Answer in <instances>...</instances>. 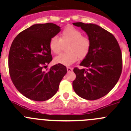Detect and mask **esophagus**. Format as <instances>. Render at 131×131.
I'll return each mask as SVG.
<instances>
[{
	"mask_svg": "<svg viewBox=\"0 0 131 131\" xmlns=\"http://www.w3.org/2000/svg\"><path fill=\"white\" fill-rule=\"evenodd\" d=\"M67 70H68V71H73V68H71V67H67Z\"/></svg>",
	"mask_w": 131,
	"mask_h": 131,
	"instance_id": "obj_1",
	"label": "esophagus"
}]
</instances>
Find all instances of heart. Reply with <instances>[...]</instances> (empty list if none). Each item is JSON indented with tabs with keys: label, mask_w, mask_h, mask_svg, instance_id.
<instances>
[{
	"label": "heart",
	"mask_w": 131,
	"mask_h": 131,
	"mask_svg": "<svg viewBox=\"0 0 131 131\" xmlns=\"http://www.w3.org/2000/svg\"><path fill=\"white\" fill-rule=\"evenodd\" d=\"M68 43V52L61 53L54 58L56 63L70 66L78 59H83L89 53L91 49V40L89 38L83 36L81 31L73 27L68 26L63 29L60 35V38L57 36H53L49 42V48L55 54L60 53L63 43Z\"/></svg>",
	"instance_id": "obj_1"
}]
</instances>
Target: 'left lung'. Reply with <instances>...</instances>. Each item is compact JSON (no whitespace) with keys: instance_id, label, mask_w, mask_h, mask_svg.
I'll use <instances>...</instances> for the list:
<instances>
[{"instance_id":"1","label":"left lung","mask_w":131,"mask_h":131,"mask_svg":"<svg viewBox=\"0 0 131 131\" xmlns=\"http://www.w3.org/2000/svg\"><path fill=\"white\" fill-rule=\"evenodd\" d=\"M91 40L89 53L80 63L85 68H75L76 78L73 88L77 94L87 100L102 97L115 87L122 71V53L112 34L94 24L75 22Z\"/></svg>"}]
</instances>
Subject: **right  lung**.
Wrapping results in <instances>:
<instances>
[{"label": "right lung", "mask_w": 131, "mask_h": 131, "mask_svg": "<svg viewBox=\"0 0 131 131\" xmlns=\"http://www.w3.org/2000/svg\"><path fill=\"white\" fill-rule=\"evenodd\" d=\"M60 28L53 23L34 24L18 34L11 44L10 76L18 91L31 100L43 101L52 97L66 74V67L59 63L44 71L52 60L49 42Z\"/></svg>", "instance_id": "right-lung-1"}]
</instances>
